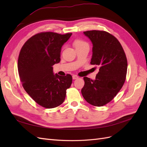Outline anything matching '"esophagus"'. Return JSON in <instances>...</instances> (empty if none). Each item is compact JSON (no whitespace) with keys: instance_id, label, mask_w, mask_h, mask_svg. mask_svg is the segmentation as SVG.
Instances as JSON below:
<instances>
[{"instance_id":"1","label":"esophagus","mask_w":147,"mask_h":147,"mask_svg":"<svg viewBox=\"0 0 147 147\" xmlns=\"http://www.w3.org/2000/svg\"><path fill=\"white\" fill-rule=\"evenodd\" d=\"M72 78L74 80H75V79H77L78 78V76H77V75H74L72 76Z\"/></svg>"}]
</instances>
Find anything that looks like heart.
I'll use <instances>...</instances> for the list:
<instances>
[{
	"label": "heart",
	"instance_id": "1",
	"mask_svg": "<svg viewBox=\"0 0 147 147\" xmlns=\"http://www.w3.org/2000/svg\"><path fill=\"white\" fill-rule=\"evenodd\" d=\"M74 45L75 46V48H78V47H83L85 45H88V43L83 41V40L81 39H76L75 40L74 42Z\"/></svg>",
	"mask_w": 147,
	"mask_h": 147
}]
</instances>
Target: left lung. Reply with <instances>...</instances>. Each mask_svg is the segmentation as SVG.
<instances>
[{"label": "left lung", "instance_id": "obj_1", "mask_svg": "<svg viewBox=\"0 0 147 147\" xmlns=\"http://www.w3.org/2000/svg\"><path fill=\"white\" fill-rule=\"evenodd\" d=\"M83 34L92 43L91 64L99 67L96 79L83 77L82 94L87 102L100 107L109 103L121 90L126 80L127 62L123 48L113 35L103 30Z\"/></svg>", "mask_w": 147, "mask_h": 147}]
</instances>
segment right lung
Segmentation results:
<instances>
[{
	"instance_id": "1",
	"label": "right lung",
	"mask_w": 147,
	"mask_h": 147,
	"mask_svg": "<svg viewBox=\"0 0 147 147\" xmlns=\"http://www.w3.org/2000/svg\"><path fill=\"white\" fill-rule=\"evenodd\" d=\"M72 34L38 33L28 39L20 51L18 69L23 86L35 102L45 108L63 104L67 89L72 84L70 74L54 75L52 67L60 62L61 48Z\"/></svg>"
}]
</instances>
